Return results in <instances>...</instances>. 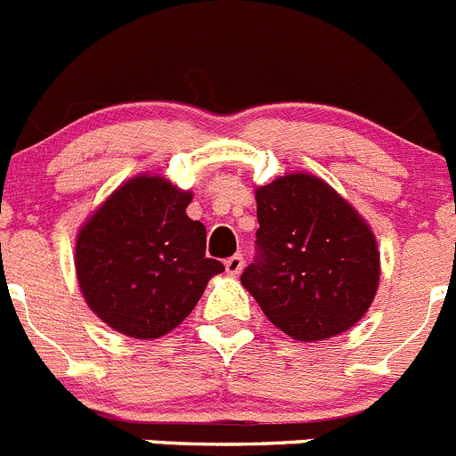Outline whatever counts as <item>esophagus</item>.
<instances>
[{"label":"esophagus","mask_w":456,"mask_h":456,"mask_svg":"<svg viewBox=\"0 0 456 456\" xmlns=\"http://www.w3.org/2000/svg\"><path fill=\"white\" fill-rule=\"evenodd\" d=\"M241 269H244V257H241L240 253L225 260V271H228L231 275H240Z\"/></svg>","instance_id":"34e87169"}]
</instances>
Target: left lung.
I'll return each mask as SVG.
<instances>
[{"label":"left lung","mask_w":456,"mask_h":456,"mask_svg":"<svg viewBox=\"0 0 456 456\" xmlns=\"http://www.w3.org/2000/svg\"><path fill=\"white\" fill-rule=\"evenodd\" d=\"M257 256L241 273L266 319L296 341L353 328L379 282V250L348 200L310 174H287L256 190Z\"/></svg>","instance_id":"obj_1"}]
</instances>
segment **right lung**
I'll list each match as a JSON object with an SVG mask.
<instances>
[{"mask_svg": "<svg viewBox=\"0 0 456 456\" xmlns=\"http://www.w3.org/2000/svg\"><path fill=\"white\" fill-rule=\"evenodd\" d=\"M190 191L131 178L83 224L77 278L90 310L117 332L158 339L190 316L224 265L206 257V225L185 215Z\"/></svg>", "mask_w": 456, "mask_h": 456, "instance_id": "1", "label": "right lung"}]
</instances>
